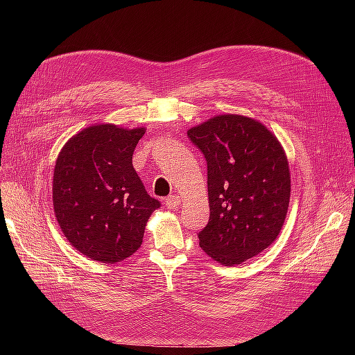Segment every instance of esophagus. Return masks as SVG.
<instances>
[{
	"label": "esophagus",
	"instance_id": "34e87169",
	"mask_svg": "<svg viewBox=\"0 0 355 355\" xmlns=\"http://www.w3.org/2000/svg\"><path fill=\"white\" fill-rule=\"evenodd\" d=\"M164 206L167 209H178L180 206V197L176 194L168 196L167 198H164Z\"/></svg>",
	"mask_w": 355,
	"mask_h": 355
}]
</instances>
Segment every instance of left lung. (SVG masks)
<instances>
[{
  "mask_svg": "<svg viewBox=\"0 0 355 355\" xmlns=\"http://www.w3.org/2000/svg\"><path fill=\"white\" fill-rule=\"evenodd\" d=\"M207 161L210 219L200 247L225 266L245 262L280 234L290 200V168L280 141L261 123L222 114L191 127Z\"/></svg>",
  "mask_w": 355,
  "mask_h": 355,
  "instance_id": "obj_1",
  "label": "left lung"
}]
</instances>
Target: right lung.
Here are the masks:
<instances>
[{
	"instance_id": "right-lung-1",
	"label": "right lung",
	"mask_w": 355,
	"mask_h": 355,
	"mask_svg": "<svg viewBox=\"0 0 355 355\" xmlns=\"http://www.w3.org/2000/svg\"><path fill=\"white\" fill-rule=\"evenodd\" d=\"M145 127L93 124L63 145L53 173V209L75 250L102 263L132 256L159 201L133 168Z\"/></svg>"
}]
</instances>
